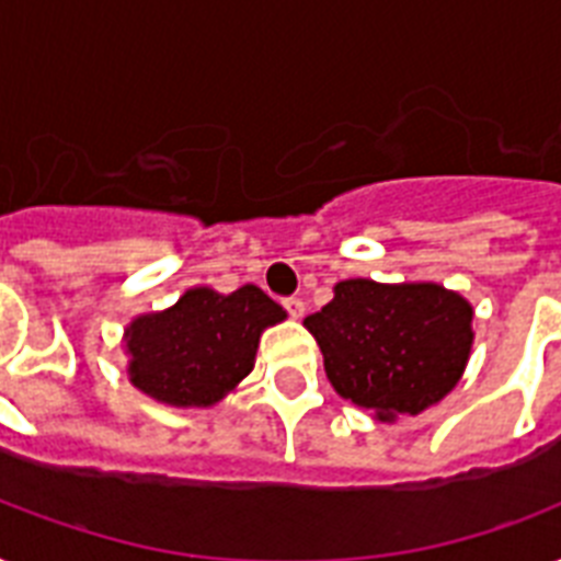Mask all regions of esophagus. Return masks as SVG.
<instances>
[{"mask_svg": "<svg viewBox=\"0 0 561 561\" xmlns=\"http://www.w3.org/2000/svg\"><path fill=\"white\" fill-rule=\"evenodd\" d=\"M282 306H285V311H288L294 320H299V317L306 314V302H302V299H297V297H288L285 302H282Z\"/></svg>", "mask_w": 561, "mask_h": 561, "instance_id": "1", "label": "esophagus"}]
</instances>
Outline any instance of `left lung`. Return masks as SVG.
Wrapping results in <instances>:
<instances>
[{
    "label": "left lung",
    "instance_id": "1",
    "mask_svg": "<svg viewBox=\"0 0 561 561\" xmlns=\"http://www.w3.org/2000/svg\"><path fill=\"white\" fill-rule=\"evenodd\" d=\"M471 317L469 299L434 282L343 279L306 329L334 390L387 422L416 416L457 387L474 341Z\"/></svg>",
    "mask_w": 561,
    "mask_h": 561
}]
</instances>
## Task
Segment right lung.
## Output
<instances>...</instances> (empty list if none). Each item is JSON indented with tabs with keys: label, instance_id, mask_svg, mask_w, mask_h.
<instances>
[{
	"label": "right lung",
	"instance_id": "add662e5",
	"mask_svg": "<svg viewBox=\"0 0 561 561\" xmlns=\"http://www.w3.org/2000/svg\"><path fill=\"white\" fill-rule=\"evenodd\" d=\"M285 317L255 285L186 290L165 311L127 325L130 383L171 408H211L250 375L262 332Z\"/></svg>",
	"mask_w": 561,
	"mask_h": 561
}]
</instances>
